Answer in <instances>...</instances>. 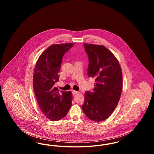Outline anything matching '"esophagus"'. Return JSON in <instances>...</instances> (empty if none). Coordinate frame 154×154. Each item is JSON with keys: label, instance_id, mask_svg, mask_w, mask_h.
I'll return each mask as SVG.
<instances>
[{"label": "esophagus", "instance_id": "esophagus-1", "mask_svg": "<svg viewBox=\"0 0 154 154\" xmlns=\"http://www.w3.org/2000/svg\"><path fill=\"white\" fill-rule=\"evenodd\" d=\"M72 92H73V95H76V94H79V92L78 91H72Z\"/></svg>", "mask_w": 154, "mask_h": 154}]
</instances>
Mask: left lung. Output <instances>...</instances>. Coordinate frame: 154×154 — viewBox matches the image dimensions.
I'll return each mask as SVG.
<instances>
[{"label":"left lung","mask_w":154,"mask_h":154,"mask_svg":"<svg viewBox=\"0 0 154 154\" xmlns=\"http://www.w3.org/2000/svg\"><path fill=\"white\" fill-rule=\"evenodd\" d=\"M88 54V75L95 79L92 92L86 91L82 109L91 120L101 122L110 117L120 99L122 73L117 59L102 45L84 43Z\"/></svg>","instance_id":"1"}]
</instances>
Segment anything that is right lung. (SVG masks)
<instances>
[{"label": "right lung", "mask_w": 154, "mask_h": 154, "mask_svg": "<svg viewBox=\"0 0 154 154\" xmlns=\"http://www.w3.org/2000/svg\"><path fill=\"white\" fill-rule=\"evenodd\" d=\"M73 43L53 44L39 57L35 67L33 87L39 107L44 116L52 121L66 116L72 106V94L55 87L59 78L62 58Z\"/></svg>", "instance_id": "add662e5"}]
</instances>
